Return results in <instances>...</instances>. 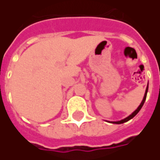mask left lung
Returning <instances> with one entry per match:
<instances>
[{
    "mask_svg": "<svg viewBox=\"0 0 160 160\" xmlns=\"http://www.w3.org/2000/svg\"><path fill=\"white\" fill-rule=\"evenodd\" d=\"M148 86H147V88H146V92H145V94H144V98H143V99H142V101H141V104L138 106V108L135 110V111L132 113L131 115H129L128 117H127L126 118H124V119H122V120H120V121H117V122H111V123H116V124H121V123H124V122H128V121H129L130 119H132V118H134V117H135L136 115H137V113L139 112V111H141V109L142 108V106H143V104H144L145 101H146V98H147V94H148Z\"/></svg>",
    "mask_w": 160,
    "mask_h": 160,
    "instance_id": "left-lung-1",
    "label": "left lung"
}]
</instances>
